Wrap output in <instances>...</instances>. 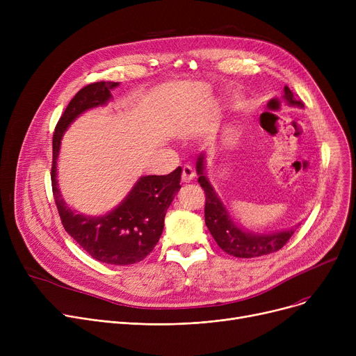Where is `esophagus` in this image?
Segmentation results:
<instances>
[{
    "label": "esophagus",
    "mask_w": 356,
    "mask_h": 356,
    "mask_svg": "<svg viewBox=\"0 0 356 356\" xmlns=\"http://www.w3.org/2000/svg\"><path fill=\"white\" fill-rule=\"evenodd\" d=\"M195 179V170L192 168V165H183L181 168V180L184 183H189Z\"/></svg>",
    "instance_id": "obj_1"
}]
</instances>
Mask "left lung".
Instances as JSON below:
<instances>
[{
  "instance_id": "left-lung-1",
  "label": "left lung",
  "mask_w": 356,
  "mask_h": 356,
  "mask_svg": "<svg viewBox=\"0 0 356 356\" xmlns=\"http://www.w3.org/2000/svg\"><path fill=\"white\" fill-rule=\"evenodd\" d=\"M283 99L291 106L305 108L302 101L296 99L289 86H284ZM204 170H207V154L200 153L196 161V172L199 175L197 181L203 188L204 195H207V203H204V223H207V227L212 234L213 239L216 241V244L223 251L238 258H255L275 252L287 244V241L294 234V228L268 234L252 232L242 228L231 216L222 199L215 192L213 186L207 177Z\"/></svg>"
}]
</instances>
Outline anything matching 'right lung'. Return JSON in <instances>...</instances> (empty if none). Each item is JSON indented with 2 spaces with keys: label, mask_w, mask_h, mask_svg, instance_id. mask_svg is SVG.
Here are the masks:
<instances>
[{
  "label": "right lung",
  "mask_w": 356,
  "mask_h": 356,
  "mask_svg": "<svg viewBox=\"0 0 356 356\" xmlns=\"http://www.w3.org/2000/svg\"><path fill=\"white\" fill-rule=\"evenodd\" d=\"M118 82H97L82 88L66 106L53 134L51 188L66 232L95 259L112 266L143 261L159 242L164 216L181 188V168L167 176H141L117 208L99 216L79 213L63 200L58 183V159L69 125L88 109L104 106Z\"/></svg>",
  "instance_id": "1"
}]
</instances>
